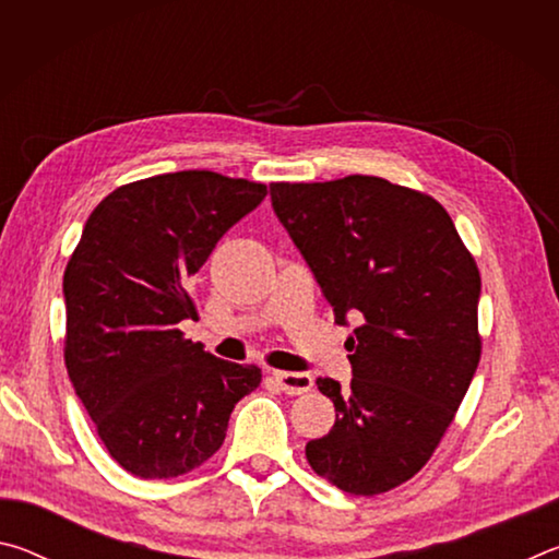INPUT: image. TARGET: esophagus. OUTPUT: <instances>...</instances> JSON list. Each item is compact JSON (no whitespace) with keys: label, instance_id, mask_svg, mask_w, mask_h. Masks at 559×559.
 <instances>
[{"label":"esophagus","instance_id":"1","mask_svg":"<svg viewBox=\"0 0 559 559\" xmlns=\"http://www.w3.org/2000/svg\"><path fill=\"white\" fill-rule=\"evenodd\" d=\"M273 380L286 394H306L313 390V377L306 372H273Z\"/></svg>","mask_w":559,"mask_h":559}]
</instances>
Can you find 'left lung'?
I'll list each match as a JSON object with an SVG mask.
<instances>
[{"label": "left lung", "instance_id": "left-lung-1", "mask_svg": "<svg viewBox=\"0 0 559 559\" xmlns=\"http://www.w3.org/2000/svg\"><path fill=\"white\" fill-rule=\"evenodd\" d=\"M271 202L335 323L362 320L349 390L318 377L335 427L306 459L345 493H386L427 466L476 374V259L433 197L382 177L273 182Z\"/></svg>", "mask_w": 559, "mask_h": 559}]
</instances>
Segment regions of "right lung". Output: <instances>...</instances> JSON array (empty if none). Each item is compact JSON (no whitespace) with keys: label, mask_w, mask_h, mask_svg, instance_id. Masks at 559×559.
Segmentation results:
<instances>
[{"label":"right lung","mask_w":559,"mask_h":559,"mask_svg":"<svg viewBox=\"0 0 559 559\" xmlns=\"http://www.w3.org/2000/svg\"><path fill=\"white\" fill-rule=\"evenodd\" d=\"M266 185L210 169L122 185L91 212L63 271V359L103 447L138 478H175L222 449L257 365L204 353L192 276Z\"/></svg>","instance_id":"add662e5"}]
</instances>
